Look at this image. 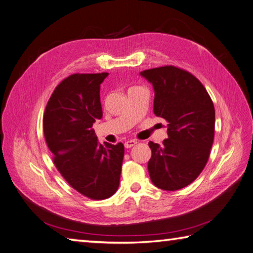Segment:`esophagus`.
<instances>
[{
  "mask_svg": "<svg viewBox=\"0 0 253 253\" xmlns=\"http://www.w3.org/2000/svg\"><path fill=\"white\" fill-rule=\"evenodd\" d=\"M136 144H137V140H134V139H132V140H127L124 145H125L126 148H130V147L135 146Z\"/></svg>",
  "mask_w": 253,
  "mask_h": 253,
  "instance_id": "34e87169",
  "label": "esophagus"
}]
</instances>
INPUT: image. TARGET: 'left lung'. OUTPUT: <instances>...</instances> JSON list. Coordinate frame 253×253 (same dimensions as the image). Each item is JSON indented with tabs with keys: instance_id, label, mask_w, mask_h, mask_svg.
Masks as SVG:
<instances>
[{
	"instance_id": "obj_1",
	"label": "left lung",
	"mask_w": 253,
	"mask_h": 253,
	"mask_svg": "<svg viewBox=\"0 0 253 253\" xmlns=\"http://www.w3.org/2000/svg\"><path fill=\"white\" fill-rule=\"evenodd\" d=\"M155 91L154 114L168 122L163 146L149 141L148 171L159 189H181L208 162L214 137V107L204 85L180 68L164 66L140 72Z\"/></svg>"
}]
</instances>
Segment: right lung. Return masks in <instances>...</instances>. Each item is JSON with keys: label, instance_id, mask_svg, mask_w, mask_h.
<instances>
[{"label": "right lung", "instance_id": "right-lung-1", "mask_svg": "<svg viewBox=\"0 0 253 253\" xmlns=\"http://www.w3.org/2000/svg\"><path fill=\"white\" fill-rule=\"evenodd\" d=\"M108 73L73 74L57 85L45 108L44 136L57 170L90 199H106L117 191L124 145L99 144L91 127L103 117L100 84Z\"/></svg>", "mask_w": 253, "mask_h": 253}]
</instances>
